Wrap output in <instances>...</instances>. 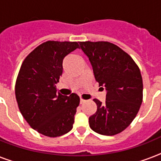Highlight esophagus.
I'll list each match as a JSON object with an SVG mask.
<instances>
[{
	"mask_svg": "<svg viewBox=\"0 0 161 161\" xmlns=\"http://www.w3.org/2000/svg\"><path fill=\"white\" fill-rule=\"evenodd\" d=\"M86 102L85 99H83V98H80V103L81 104H83V103H84Z\"/></svg>",
	"mask_w": 161,
	"mask_h": 161,
	"instance_id": "obj_1",
	"label": "esophagus"
}]
</instances>
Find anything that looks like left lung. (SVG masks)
I'll return each instance as SVG.
<instances>
[{
    "instance_id": "obj_1",
    "label": "left lung",
    "mask_w": 161,
    "mask_h": 161,
    "mask_svg": "<svg viewBox=\"0 0 161 161\" xmlns=\"http://www.w3.org/2000/svg\"><path fill=\"white\" fill-rule=\"evenodd\" d=\"M88 56L96 81L107 91L104 103L94 98L97 111L89 117V126L103 135L125 130L137 115L143 101L140 70L127 53L108 42H80Z\"/></svg>"
}]
</instances>
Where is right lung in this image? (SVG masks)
Returning <instances> with one entry per match:
<instances>
[{
	"label": "right lung",
	"mask_w": 161,
	"mask_h": 161,
	"mask_svg": "<svg viewBox=\"0 0 161 161\" xmlns=\"http://www.w3.org/2000/svg\"><path fill=\"white\" fill-rule=\"evenodd\" d=\"M77 42L47 41L36 47L21 64L15 93L20 112L33 130L58 137L73 129L80 98L57 93L66 56L78 48Z\"/></svg>",
	"instance_id": "add662e5"
}]
</instances>
